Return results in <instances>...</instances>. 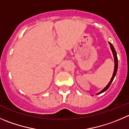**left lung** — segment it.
<instances>
[{
    "instance_id": "obj_1",
    "label": "left lung",
    "mask_w": 129,
    "mask_h": 129,
    "mask_svg": "<svg viewBox=\"0 0 129 129\" xmlns=\"http://www.w3.org/2000/svg\"><path fill=\"white\" fill-rule=\"evenodd\" d=\"M108 43H109L110 45V48L111 50H112V53H113V57H114V63H115V67H114V71H113V75H112V78H111L110 81L109 83L107 85V86H106L105 87H104V88L102 90V91H100V92H98V93H96V95L97 94H100L102 93V92H105V91H107V89H108V87H110V86L111 83H112V82H113V79H114V77L115 76H116V74H117V69H118V58H117V53H116V51L115 50L114 47H113V45L112 44V43H110V42H108Z\"/></svg>"
}]
</instances>
